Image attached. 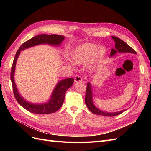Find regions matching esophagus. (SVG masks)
Listing matches in <instances>:
<instances>
[{
  "label": "esophagus",
  "mask_w": 151,
  "mask_h": 151,
  "mask_svg": "<svg viewBox=\"0 0 151 151\" xmlns=\"http://www.w3.org/2000/svg\"><path fill=\"white\" fill-rule=\"evenodd\" d=\"M74 81H75V82H81L82 81V77L78 75H76L74 77Z\"/></svg>",
  "instance_id": "1"
}]
</instances>
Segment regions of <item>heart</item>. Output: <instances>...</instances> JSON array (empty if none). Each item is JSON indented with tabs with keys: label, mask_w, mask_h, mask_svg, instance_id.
<instances>
[{
	"label": "heart",
	"mask_w": 151,
	"mask_h": 151,
	"mask_svg": "<svg viewBox=\"0 0 151 151\" xmlns=\"http://www.w3.org/2000/svg\"><path fill=\"white\" fill-rule=\"evenodd\" d=\"M106 52V49L104 47H98L94 43H86L76 48L72 54V58L78 64L88 63L91 60L97 63L103 58Z\"/></svg>",
	"instance_id": "heart-1"
}]
</instances>
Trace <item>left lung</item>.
<instances>
[{
	"mask_svg": "<svg viewBox=\"0 0 151 151\" xmlns=\"http://www.w3.org/2000/svg\"><path fill=\"white\" fill-rule=\"evenodd\" d=\"M111 37L115 42V49H112L111 50V52H110L111 56H114V54H116L117 52L136 54V51L123 40H121V39H119V38L115 36H112ZM85 102L89 110H90L92 113L97 115H104V116H108V117H114V116H117V115L122 114L124 111V110H122L118 112H114V113H108V112L101 111L100 110H99L97 108H96L94 106L93 103L91 88L89 83H88L87 84V88H86Z\"/></svg>",
	"mask_w": 151,
	"mask_h": 151,
	"instance_id": "1",
	"label": "left lung"
}]
</instances>
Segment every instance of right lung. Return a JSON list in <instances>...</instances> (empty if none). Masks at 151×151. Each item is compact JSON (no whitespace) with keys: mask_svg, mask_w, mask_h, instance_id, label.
Listing matches in <instances>:
<instances>
[{"mask_svg":"<svg viewBox=\"0 0 151 151\" xmlns=\"http://www.w3.org/2000/svg\"><path fill=\"white\" fill-rule=\"evenodd\" d=\"M63 40L64 37L60 36V35H47L44 34H40L36 36L33 37L29 40L25 41L24 43L21 45V47H19V49L17 51V52H16L14 59V62H13L10 74L13 91H14V97L16 100H17L18 103L22 108L26 109L27 110L29 111L31 113H34L35 114H49L54 113L57 110H58L63 104L67 90L69 88L71 87L73 84L74 79L73 78H69L59 82L58 84H57L56 87L54 89L53 93L52 96H51V99H50V101L48 103L41 104H34L27 102L19 94L14 78L16 61H17L19 54H20V51L24 49H27V48L41 43H48L50 45H60L62 43V41Z\"/></svg>","mask_w":151,"mask_h":151,"instance_id":"obj_1","label":"right lung"}]
</instances>
